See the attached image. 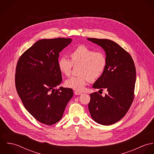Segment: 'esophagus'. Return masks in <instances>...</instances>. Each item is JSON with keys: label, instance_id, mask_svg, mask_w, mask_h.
<instances>
[{"label": "esophagus", "instance_id": "1", "mask_svg": "<svg viewBox=\"0 0 154 154\" xmlns=\"http://www.w3.org/2000/svg\"><path fill=\"white\" fill-rule=\"evenodd\" d=\"M81 94H82V92H81V91H75V94L76 95H81Z\"/></svg>", "mask_w": 154, "mask_h": 154}]
</instances>
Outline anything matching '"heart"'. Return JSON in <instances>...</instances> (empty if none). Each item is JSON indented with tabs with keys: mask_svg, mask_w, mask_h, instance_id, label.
I'll return each instance as SVG.
<instances>
[{
	"mask_svg": "<svg viewBox=\"0 0 154 154\" xmlns=\"http://www.w3.org/2000/svg\"><path fill=\"white\" fill-rule=\"evenodd\" d=\"M69 55L71 60L66 57L59 59L58 67L63 75L69 76L73 66H80L79 74L81 76H73L66 81L67 87L76 91H83L89 80L100 78L107 66V57L103 52L95 51L83 44L76 46Z\"/></svg>",
	"mask_w": 154,
	"mask_h": 154,
	"instance_id": "1",
	"label": "heart"
}]
</instances>
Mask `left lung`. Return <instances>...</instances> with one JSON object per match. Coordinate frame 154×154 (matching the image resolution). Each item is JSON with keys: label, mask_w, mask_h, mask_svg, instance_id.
Listing matches in <instances>:
<instances>
[{"label": "left lung", "mask_w": 154, "mask_h": 154, "mask_svg": "<svg viewBox=\"0 0 154 154\" xmlns=\"http://www.w3.org/2000/svg\"><path fill=\"white\" fill-rule=\"evenodd\" d=\"M105 51L107 66L92 87L107 94H90L88 109L92 119L102 125H112L122 119L134 99L136 68L131 54L116 43L108 39L88 38Z\"/></svg>", "instance_id": "1"}]
</instances>
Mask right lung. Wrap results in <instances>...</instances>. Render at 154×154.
Segmentation results:
<instances>
[{"mask_svg": "<svg viewBox=\"0 0 154 154\" xmlns=\"http://www.w3.org/2000/svg\"><path fill=\"white\" fill-rule=\"evenodd\" d=\"M71 38L40 40L20 57L15 73V86L25 108L38 122L52 125L62 117L73 97L71 88L55 89L62 81L58 67L59 53Z\"/></svg>", "mask_w": 154, "mask_h": 154, "instance_id": "right-lung-1", "label": "right lung"}]
</instances>
